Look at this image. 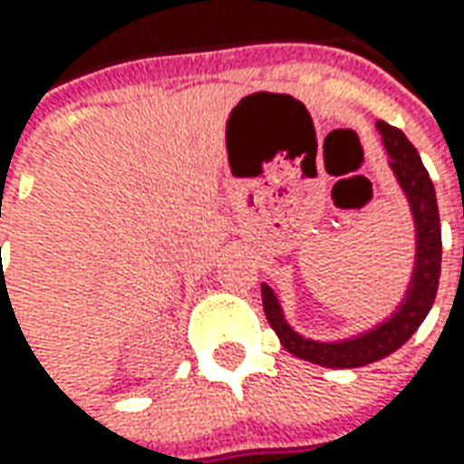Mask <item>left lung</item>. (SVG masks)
<instances>
[{"label": "left lung", "mask_w": 464, "mask_h": 464, "mask_svg": "<svg viewBox=\"0 0 464 464\" xmlns=\"http://www.w3.org/2000/svg\"><path fill=\"white\" fill-rule=\"evenodd\" d=\"M377 130L382 132L384 148L392 158V170L400 180L401 190L407 193V200L412 206L414 226H417V261H414V274L407 299L401 301L400 311L392 314V319L379 324L377 329L346 339V342H311L294 332L278 306L276 296L271 288L261 286V299H264L266 319L271 329L278 334L281 344L299 359L322 364L332 369H354L379 362L392 352H397L410 336H412L424 316L430 314L437 296V284H440V268H442V233H440V210H437L435 186L430 180L427 168L420 160V153L407 135L394 128L390 122L379 120Z\"/></svg>", "instance_id": "8db88e82"}]
</instances>
